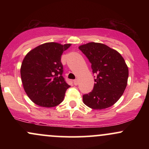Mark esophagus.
I'll return each mask as SVG.
<instances>
[{
	"mask_svg": "<svg viewBox=\"0 0 149 149\" xmlns=\"http://www.w3.org/2000/svg\"><path fill=\"white\" fill-rule=\"evenodd\" d=\"M78 83H79V80H78V79H76V80H73V84H74L75 85H78Z\"/></svg>",
	"mask_w": 149,
	"mask_h": 149,
	"instance_id": "obj_1",
	"label": "esophagus"
}]
</instances>
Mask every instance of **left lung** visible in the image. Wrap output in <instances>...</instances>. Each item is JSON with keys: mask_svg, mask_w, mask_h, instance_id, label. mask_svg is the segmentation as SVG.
Wrapping results in <instances>:
<instances>
[{"mask_svg": "<svg viewBox=\"0 0 149 149\" xmlns=\"http://www.w3.org/2000/svg\"><path fill=\"white\" fill-rule=\"evenodd\" d=\"M78 48L97 74L93 90L83 95V102L96 110L111 107L120 98L127 84L129 71L123 57L118 51L99 42H88Z\"/></svg>", "mask_w": 149, "mask_h": 149, "instance_id": "obj_1", "label": "left lung"}]
</instances>
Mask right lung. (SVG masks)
I'll return each mask as SVG.
<instances>
[{
    "instance_id": "obj_1",
    "label": "right lung",
    "mask_w": 149,
    "mask_h": 149,
    "mask_svg": "<svg viewBox=\"0 0 149 149\" xmlns=\"http://www.w3.org/2000/svg\"><path fill=\"white\" fill-rule=\"evenodd\" d=\"M71 45L46 42L25 56L20 69L22 82L25 92L33 103L51 108L64 100L70 85L62 76L61 56Z\"/></svg>"
}]
</instances>
